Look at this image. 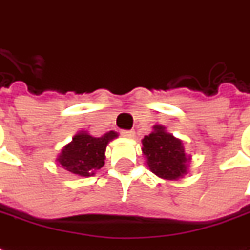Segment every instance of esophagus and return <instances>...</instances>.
I'll use <instances>...</instances> for the list:
<instances>
[{
	"label": "esophagus",
	"instance_id": "34e87169",
	"mask_svg": "<svg viewBox=\"0 0 250 250\" xmlns=\"http://www.w3.org/2000/svg\"><path fill=\"white\" fill-rule=\"evenodd\" d=\"M120 135L125 138H128V139H132V138H135V132L132 130H123L120 131Z\"/></svg>",
	"mask_w": 250,
	"mask_h": 250
}]
</instances>
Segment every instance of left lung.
<instances>
[{"instance_id":"1","label":"left lung","mask_w":250,"mask_h":250,"mask_svg":"<svg viewBox=\"0 0 250 250\" xmlns=\"http://www.w3.org/2000/svg\"><path fill=\"white\" fill-rule=\"evenodd\" d=\"M142 154L150 172L161 179L179 180L188 173L191 155L186 153L183 141L167 132L165 125H153V131L145 135Z\"/></svg>"}]
</instances>
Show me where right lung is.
I'll return each instance as SVG.
<instances>
[{
    "instance_id": "obj_1",
    "label": "right lung",
    "mask_w": 250,
    "mask_h": 250,
    "mask_svg": "<svg viewBox=\"0 0 250 250\" xmlns=\"http://www.w3.org/2000/svg\"><path fill=\"white\" fill-rule=\"evenodd\" d=\"M115 138H118L115 131L105 132L103 137H93L88 131H80L59 153L57 162L67 173L90 177L104 167L107 145Z\"/></svg>"
}]
</instances>
